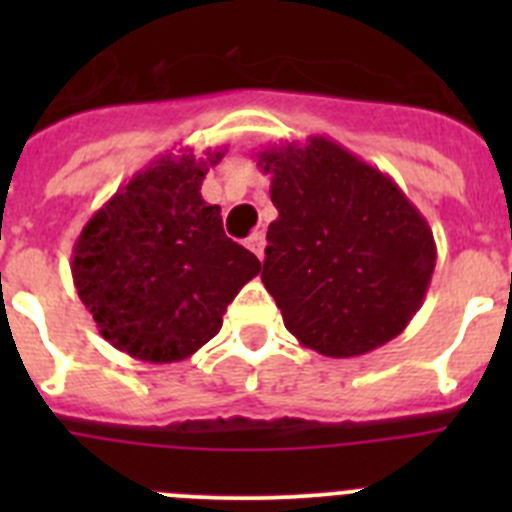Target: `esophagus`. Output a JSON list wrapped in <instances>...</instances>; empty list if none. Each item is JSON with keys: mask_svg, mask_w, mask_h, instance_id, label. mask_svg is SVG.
<instances>
[{"mask_svg": "<svg viewBox=\"0 0 512 512\" xmlns=\"http://www.w3.org/2000/svg\"><path fill=\"white\" fill-rule=\"evenodd\" d=\"M246 246L251 248V251L256 253V256H259L261 261H264V246H266V241H264V233H261V230H253V233L248 235Z\"/></svg>", "mask_w": 512, "mask_h": 512, "instance_id": "obj_1", "label": "esophagus"}]
</instances>
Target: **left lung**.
<instances>
[{
	"label": "left lung",
	"instance_id": "8db88e82",
	"mask_svg": "<svg viewBox=\"0 0 512 512\" xmlns=\"http://www.w3.org/2000/svg\"><path fill=\"white\" fill-rule=\"evenodd\" d=\"M256 158L279 210L261 282L289 333L333 359L400 336L436 269L433 230L418 207L390 176L325 135Z\"/></svg>",
	"mask_w": 512,
	"mask_h": 512
}]
</instances>
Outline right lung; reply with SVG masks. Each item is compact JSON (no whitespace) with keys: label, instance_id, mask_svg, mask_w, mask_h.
Listing matches in <instances>:
<instances>
[{"label":"right lung","instance_id":"obj_1","mask_svg":"<svg viewBox=\"0 0 512 512\" xmlns=\"http://www.w3.org/2000/svg\"><path fill=\"white\" fill-rule=\"evenodd\" d=\"M223 151L158 156L92 215L71 253L99 336L148 364L184 361L223 328L225 307L261 271L225 235L202 179Z\"/></svg>","mask_w":512,"mask_h":512}]
</instances>
